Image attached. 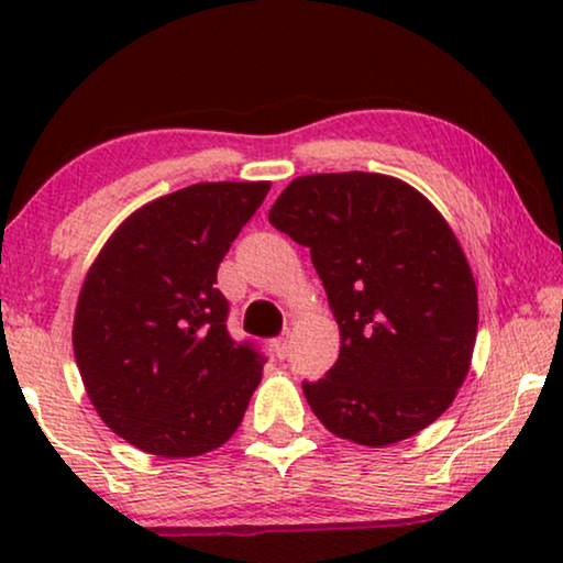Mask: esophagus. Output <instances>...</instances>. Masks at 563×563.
I'll return each mask as SVG.
<instances>
[{
  "label": "esophagus",
  "mask_w": 563,
  "mask_h": 563,
  "mask_svg": "<svg viewBox=\"0 0 563 563\" xmlns=\"http://www.w3.org/2000/svg\"><path fill=\"white\" fill-rule=\"evenodd\" d=\"M289 349H291V335H289V330H287V333H282L279 338H274V351H276V356L287 358V356H289Z\"/></svg>",
  "instance_id": "esophagus-1"
}]
</instances>
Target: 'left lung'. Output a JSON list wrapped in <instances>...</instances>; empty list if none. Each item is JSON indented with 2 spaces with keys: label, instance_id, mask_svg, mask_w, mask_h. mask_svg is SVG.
<instances>
[{
  "label": "left lung",
  "instance_id": "8db88e82",
  "mask_svg": "<svg viewBox=\"0 0 563 563\" xmlns=\"http://www.w3.org/2000/svg\"><path fill=\"white\" fill-rule=\"evenodd\" d=\"M268 222L307 245L341 328L325 379L302 382L330 433L405 441L441 418L472 364L476 284L441 212L384 174L299 176Z\"/></svg>",
  "mask_w": 563,
  "mask_h": 563
}]
</instances>
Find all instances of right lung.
I'll return each instance as SVG.
<instances>
[{"label":"right lung","instance_id":"1","mask_svg":"<svg viewBox=\"0 0 563 563\" xmlns=\"http://www.w3.org/2000/svg\"><path fill=\"white\" fill-rule=\"evenodd\" d=\"M268 181L191 184L130 214L99 251L74 318L84 387L112 433L166 459L220 449L266 356L228 333L218 266Z\"/></svg>","mask_w":563,"mask_h":563}]
</instances>
